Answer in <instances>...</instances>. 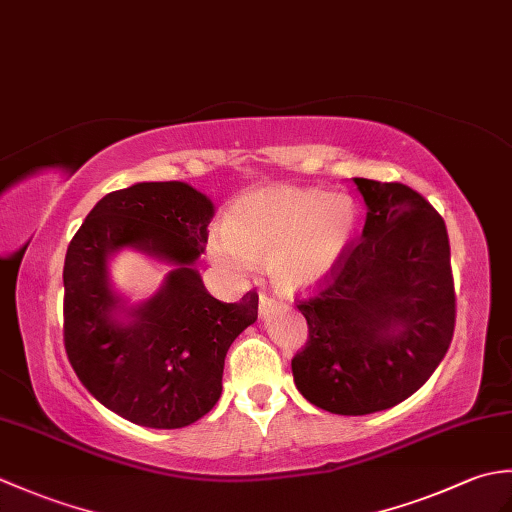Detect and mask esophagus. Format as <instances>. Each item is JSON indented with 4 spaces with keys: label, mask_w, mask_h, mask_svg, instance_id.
<instances>
[{
    "label": "esophagus",
    "mask_w": 512,
    "mask_h": 512,
    "mask_svg": "<svg viewBox=\"0 0 512 512\" xmlns=\"http://www.w3.org/2000/svg\"><path fill=\"white\" fill-rule=\"evenodd\" d=\"M277 306V301L266 295V292H259V317H266V314Z\"/></svg>",
    "instance_id": "1"
}]
</instances>
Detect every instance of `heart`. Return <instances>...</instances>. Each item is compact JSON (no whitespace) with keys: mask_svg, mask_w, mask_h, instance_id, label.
<instances>
[{"mask_svg":"<svg viewBox=\"0 0 512 512\" xmlns=\"http://www.w3.org/2000/svg\"><path fill=\"white\" fill-rule=\"evenodd\" d=\"M354 224V204L341 193L299 187L253 191L228 209L226 226L209 239V255L231 270H250L253 259L268 257L275 284L301 290L336 266Z\"/></svg>","mask_w":512,"mask_h":512,"instance_id":"heart-1","label":"heart"}]
</instances>
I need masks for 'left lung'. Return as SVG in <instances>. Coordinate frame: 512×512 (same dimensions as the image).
Returning a JSON list of instances; mask_svg holds the SVG:
<instances>
[{"mask_svg": "<svg viewBox=\"0 0 512 512\" xmlns=\"http://www.w3.org/2000/svg\"><path fill=\"white\" fill-rule=\"evenodd\" d=\"M361 237L297 308L308 341L292 358L312 405L365 416L407 400L447 354L455 330L451 246L442 215L402 182L354 178Z\"/></svg>", "mask_w": 512, "mask_h": 512, "instance_id": "obj_1", "label": "left lung"}]
</instances>
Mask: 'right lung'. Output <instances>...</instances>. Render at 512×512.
I'll return each instance as SVG.
<instances>
[{"label":"right lung","mask_w":512,"mask_h":512,"mask_svg":"<svg viewBox=\"0 0 512 512\" xmlns=\"http://www.w3.org/2000/svg\"><path fill=\"white\" fill-rule=\"evenodd\" d=\"M211 200L184 182H138L94 206L63 266V343L90 394L118 416L151 429H180L206 416L222 394L228 347L257 321L255 290L237 303L206 292L193 262L209 239ZM125 245L176 269L133 321L106 281V259Z\"/></svg>","instance_id":"1"}]
</instances>
